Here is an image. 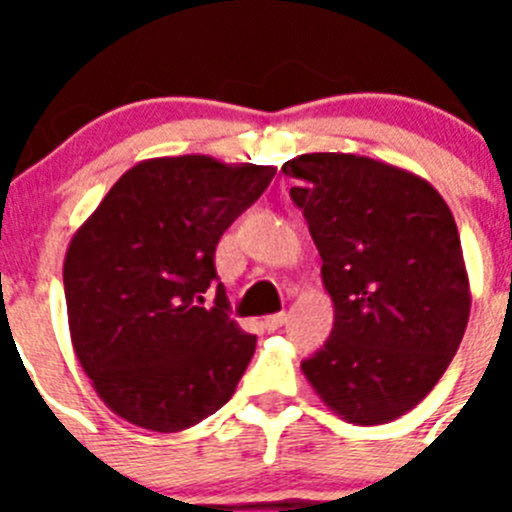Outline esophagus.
<instances>
[{
    "label": "esophagus",
    "instance_id": "obj_1",
    "mask_svg": "<svg viewBox=\"0 0 512 512\" xmlns=\"http://www.w3.org/2000/svg\"><path fill=\"white\" fill-rule=\"evenodd\" d=\"M287 323V312H274V315H269V318H264V325L269 330H277L282 328V325Z\"/></svg>",
    "mask_w": 512,
    "mask_h": 512
}]
</instances>
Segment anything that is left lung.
Returning a JSON list of instances; mask_svg holds the SVG:
<instances>
[{"instance_id": "obj_1", "label": "left lung", "mask_w": 512, "mask_h": 512, "mask_svg": "<svg viewBox=\"0 0 512 512\" xmlns=\"http://www.w3.org/2000/svg\"><path fill=\"white\" fill-rule=\"evenodd\" d=\"M305 212L333 300V330L302 372L343 420L379 425L413 410L467 330L472 292L454 215L423 176L354 153L282 166Z\"/></svg>"}]
</instances>
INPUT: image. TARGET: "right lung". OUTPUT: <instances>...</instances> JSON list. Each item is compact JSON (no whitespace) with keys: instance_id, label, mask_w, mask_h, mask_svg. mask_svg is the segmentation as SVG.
<instances>
[{"instance_id":"obj_1","label":"right lung","mask_w":512,"mask_h":512,"mask_svg":"<svg viewBox=\"0 0 512 512\" xmlns=\"http://www.w3.org/2000/svg\"><path fill=\"white\" fill-rule=\"evenodd\" d=\"M277 169L212 156L140 161L81 223L63 261L76 359L107 408L156 433L192 428L233 397L256 336L228 318L215 246Z\"/></svg>"}]
</instances>
